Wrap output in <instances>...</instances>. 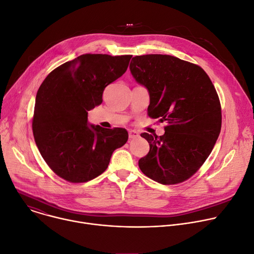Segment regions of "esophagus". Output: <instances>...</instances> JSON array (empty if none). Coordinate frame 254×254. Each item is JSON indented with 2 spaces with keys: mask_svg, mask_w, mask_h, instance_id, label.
Masks as SVG:
<instances>
[{
  "mask_svg": "<svg viewBox=\"0 0 254 254\" xmlns=\"http://www.w3.org/2000/svg\"><path fill=\"white\" fill-rule=\"evenodd\" d=\"M138 136H139V133L137 131H134V130L129 131V139H134V138H137Z\"/></svg>",
  "mask_w": 254,
  "mask_h": 254,
  "instance_id": "esophagus-1",
  "label": "esophagus"
}]
</instances>
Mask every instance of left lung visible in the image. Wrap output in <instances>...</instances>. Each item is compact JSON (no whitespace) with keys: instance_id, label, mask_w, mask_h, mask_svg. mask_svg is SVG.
<instances>
[{"instance_id":"left-lung-1","label":"left lung","mask_w":254,"mask_h":254,"mask_svg":"<svg viewBox=\"0 0 254 254\" xmlns=\"http://www.w3.org/2000/svg\"><path fill=\"white\" fill-rule=\"evenodd\" d=\"M129 67L149 93V117L167 123L162 136L141 134L150 149L139 159L140 170L159 184H180L199 170L217 141L222 124L217 92L202 67L172 55L135 56Z\"/></svg>"}]
</instances>
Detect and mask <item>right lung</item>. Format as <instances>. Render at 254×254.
<instances>
[{
    "label": "right lung",
    "mask_w": 254,
    "mask_h": 254,
    "mask_svg": "<svg viewBox=\"0 0 254 254\" xmlns=\"http://www.w3.org/2000/svg\"><path fill=\"white\" fill-rule=\"evenodd\" d=\"M132 55L82 54L52 70L37 92L32 122L36 145L51 170L70 183L103 174L128 140L123 128L90 125L88 111L126 70Z\"/></svg>",
    "instance_id": "right-lung-1"
}]
</instances>
